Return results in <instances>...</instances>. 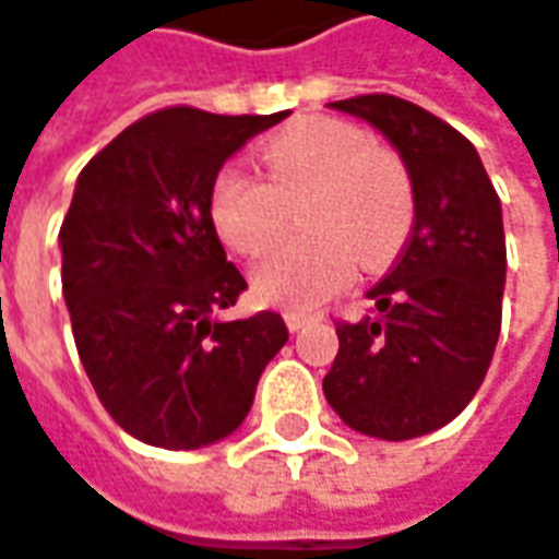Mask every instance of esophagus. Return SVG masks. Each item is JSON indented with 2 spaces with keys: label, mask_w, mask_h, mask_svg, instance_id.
<instances>
[{
  "label": "esophagus",
  "mask_w": 559,
  "mask_h": 559,
  "mask_svg": "<svg viewBox=\"0 0 559 559\" xmlns=\"http://www.w3.org/2000/svg\"><path fill=\"white\" fill-rule=\"evenodd\" d=\"M318 321V314H308V311H286V326L298 333V330H305L308 323Z\"/></svg>",
  "instance_id": "34e87169"
}]
</instances>
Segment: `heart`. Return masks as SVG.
<instances>
[{
	"instance_id": "1",
	"label": "heart",
	"mask_w": 559,
	"mask_h": 559,
	"mask_svg": "<svg viewBox=\"0 0 559 559\" xmlns=\"http://www.w3.org/2000/svg\"><path fill=\"white\" fill-rule=\"evenodd\" d=\"M261 176L223 166L207 194L219 241L241 258H261L289 233L298 204L305 236L254 270V295L280 308H318L355 266L396 258L415 219V188L403 156L333 116H298L258 147Z\"/></svg>"
}]
</instances>
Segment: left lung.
<instances>
[{
	"mask_svg": "<svg viewBox=\"0 0 559 559\" xmlns=\"http://www.w3.org/2000/svg\"><path fill=\"white\" fill-rule=\"evenodd\" d=\"M400 151L415 223L361 321H336L323 396L352 431L412 440L453 421L488 374L500 336L507 238L481 156L453 126L393 94L336 99Z\"/></svg>",
	"mask_w": 559,
	"mask_h": 559,
	"instance_id": "obj_1",
	"label": "left lung"
}]
</instances>
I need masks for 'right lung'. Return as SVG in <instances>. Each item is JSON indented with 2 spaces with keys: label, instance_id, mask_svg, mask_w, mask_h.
Instances as JSON below:
<instances>
[{
  "label": "right lung",
  "instance_id": "1",
  "mask_svg": "<svg viewBox=\"0 0 559 559\" xmlns=\"http://www.w3.org/2000/svg\"><path fill=\"white\" fill-rule=\"evenodd\" d=\"M273 116L169 106L112 138L62 219V293L81 365L131 437L198 450L236 431L289 330L276 311L213 321L248 289L210 223L223 163Z\"/></svg>",
  "mask_w": 559,
  "mask_h": 559
}]
</instances>
